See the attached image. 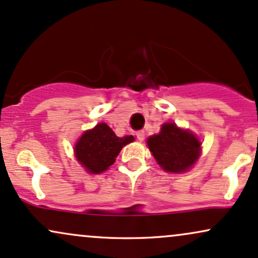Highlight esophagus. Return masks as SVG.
Masks as SVG:
<instances>
[{"mask_svg":"<svg viewBox=\"0 0 258 258\" xmlns=\"http://www.w3.org/2000/svg\"><path fill=\"white\" fill-rule=\"evenodd\" d=\"M136 136H137V139H138L139 142L144 141V138H145V133H144V131H138L137 133H136Z\"/></svg>","mask_w":258,"mask_h":258,"instance_id":"1","label":"esophagus"}]
</instances>
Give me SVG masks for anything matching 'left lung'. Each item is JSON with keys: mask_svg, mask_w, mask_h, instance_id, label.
Masks as SVG:
<instances>
[{"mask_svg": "<svg viewBox=\"0 0 258 258\" xmlns=\"http://www.w3.org/2000/svg\"><path fill=\"white\" fill-rule=\"evenodd\" d=\"M147 143L155 160L166 172H185L200 157V141L172 122L164 123L159 135L151 136Z\"/></svg>", "mask_w": 258, "mask_h": 258, "instance_id": "8db88e82", "label": "left lung"}]
</instances>
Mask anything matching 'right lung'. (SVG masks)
<instances>
[{
	"mask_svg": "<svg viewBox=\"0 0 258 258\" xmlns=\"http://www.w3.org/2000/svg\"><path fill=\"white\" fill-rule=\"evenodd\" d=\"M133 141V136L117 137L107 123L102 122L84 133L76 144L74 153L89 173L99 174L115 162L122 147Z\"/></svg>",
	"mask_w": 258,
	"mask_h": 258,
	"instance_id": "add662e5",
	"label": "right lung"
}]
</instances>
